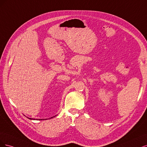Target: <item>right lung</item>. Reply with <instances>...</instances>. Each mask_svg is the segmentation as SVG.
Masks as SVG:
<instances>
[{
  "label": "right lung",
  "instance_id": "right-lung-1",
  "mask_svg": "<svg viewBox=\"0 0 147 147\" xmlns=\"http://www.w3.org/2000/svg\"><path fill=\"white\" fill-rule=\"evenodd\" d=\"M56 116V115H55ZM55 116H54V117H55ZM51 117V118H53V117ZM29 118V119H30V120H35V119H34V118ZM36 120H46V119H36Z\"/></svg>",
  "mask_w": 147,
  "mask_h": 147
}]
</instances>
